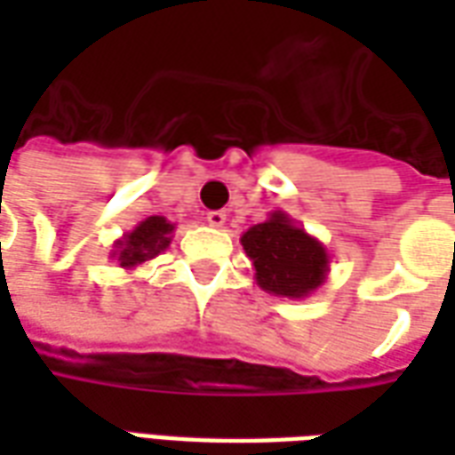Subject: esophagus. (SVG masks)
<instances>
[{
    "instance_id": "obj_1",
    "label": "esophagus",
    "mask_w": 455,
    "mask_h": 455,
    "mask_svg": "<svg viewBox=\"0 0 455 455\" xmlns=\"http://www.w3.org/2000/svg\"><path fill=\"white\" fill-rule=\"evenodd\" d=\"M207 224L214 228H221L224 224H227V212H221V209H217V212H209Z\"/></svg>"
}]
</instances>
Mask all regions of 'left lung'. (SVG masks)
<instances>
[{
    "label": "left lung",
    "instance_id": "left-lung-1",
    "mask_svg": "<svg viewBox=\"0 0 455 455\" xmlns=\"http://www.w3.org/2000/svg\"><path fill=\"white\" fill-rule=\"evenodd\" d=\"M241 246L253 263L258 287L270 295L305 299L329 275L324 243L280 209L270 212L263 224L248 228Z\"/></svg>",
    "mask_w": 455,
    "mask_h": 455
}]
</instances>
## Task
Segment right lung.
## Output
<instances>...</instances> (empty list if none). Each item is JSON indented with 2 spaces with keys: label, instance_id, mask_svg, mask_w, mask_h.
Instances as JSON below:
<instances>
[{
  "label": "right lung",
  "instance_id": "right-lung-1",
  "mask_svg": "<svg viewBox=\"0 0 455 455\" xmlns=\"http://www.w3.org/2000/svg\"><path fill=\"white\" fill-rule=\"evenodd\" d=\"M172 231H175V224H170L165 217L143 219L140 224L133 227V231L114 241L109 258L116 260L124 270H133V267L143 266L146 260L160 256L170 246Z\"/></svg>",
  "mask_w": 455,
  "mask_h": 455
}]
</instances>
